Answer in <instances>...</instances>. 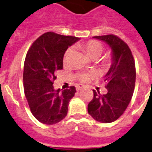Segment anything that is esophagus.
<instances>
[{"instance_id":"1","label":"esophagus","mask_w":152,"mask_h":152,"mask_svg":"<svg viewBox=\"0 0 152 152\" xmlns=\"http://www.w3.org/2000/svg\"><path fill=\"white\" fill-rule=\"evenodd\" d=\"M84 87H85V86H83V85H77V86H76V89H77V91H79V90H81V89H82V88H83Z\"/></svg>"}]
</instances>
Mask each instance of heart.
I'll return each instance as SVG.
<instances>
[{"label": "heart", "mask_w": 152, "mask_h": 152, "mask_svg": "<svg viewBox=\"0 0 152 152\" xmlns=\"http://www.w3.org/2000/svg\"><path fill=\"white\" fill-rule=\"evenodd\" d=\"M84 48L86 49V53L91 58H98L104 52V45L99 42L97 41H89L84 45ZM72 52V48L69 47L66 50L64 56V60L66 61L68 59L69 56ZM96 75V73L95 71H88V72H82L77 75L78 79L82 81V82H87L89 78L93 77H95Z\"/></svg>", "instance_id": "1"}]
</instances>
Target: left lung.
Segmentation results:
<instances>
[{"label":"left lung","mask_w":152,"mask_h":152,"mask_svg":"<svg viewBox=\"0 0 152 152\" xmlns=\"http://www.w3.org/2000/svg\"><path fill=\"white\" fill-rule=\"evenodd\" d=\"M106 42L112 50V64L105 75L107 93L93 90L88 112L103 123L115 122L124 113L133 96L136 82L135 61L128 45L116 35L93 37Z\"/></svg>","instance_id":"left-lung-1"}]
</instances>
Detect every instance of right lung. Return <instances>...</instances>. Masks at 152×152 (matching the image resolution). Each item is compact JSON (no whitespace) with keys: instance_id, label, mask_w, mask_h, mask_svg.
Wrapping results in <instances>:
<instances>
[{"instance_id":"obj_1","label":"right lung","mask_w":152,"mask_h":152,"mask_svg":"<svg viewBox=\"0 0 152 152\" xmlns=\"http://www.w3.org/2000/svg\"><path fill=\"white\" fill-rule=\"evenodd\" d=\"M79 40L53 32L45 33L30 46L24 62L23 88L30 111L35 118L46 125L60 122L67 115L68 104L75 86L55 90L56 72L63 69L64 56L69 46Z\"/></svg>"}]
</instances>
